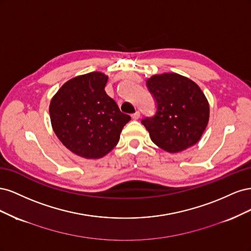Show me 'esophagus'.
Here are the masks:
<instances>
[{"mask_svg": "<svg viewBox=\"0 0 251 251\" xmlns=\"http://www.w3.org/2000/svg\"><path fill=\"white\" fill-rule=\"evenodd\" d=\"M139 117H140V113H139L138 111L135 112L134 114H132V118H133L134 120H137Z\"/></svg>", "mask_w": 251, "mask_h": 251, "instance_id": "34e87169", "label": "esophagus"}]
</instances>
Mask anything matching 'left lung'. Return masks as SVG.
<instances>
[{"label":"left lung","mask_w":251,"mask_h":251,"mask_svg":"<svg viewBox=\"0 0 251 251\" xmlns=\"http://www.w3.org/2000/svg\"><path fill=\"white\" fill-rule=\"evenodd\" d=\"M147 86L157 103L155 116L141 121L151 141L169 153L195 146L209 119V104L200 87L177 73L153 75Z\"/></svg>","instance_id":"left-lung-1"}]
</instances>
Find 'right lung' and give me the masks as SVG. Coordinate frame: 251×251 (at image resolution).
Returning <instances> with one entry per match:
<instances>
[{
    "label": "right lung",
    "mask_w": 251,
    "mask_h": 251,
    "mask_svg": "<svg viewBox=\"0 0 251 251\" xmlns=\"http://www.w3.org/2000/svg\"><path fill=\"white\" fill-rule=\"evenodd\" d=\"M108 76L91 72L73 77L52 97V128L75 155L98 159L116 147L124 126L131 120L105 93Z\"/></svg>",
    "instance_id": "right-lung-1"
}]
</instances>
